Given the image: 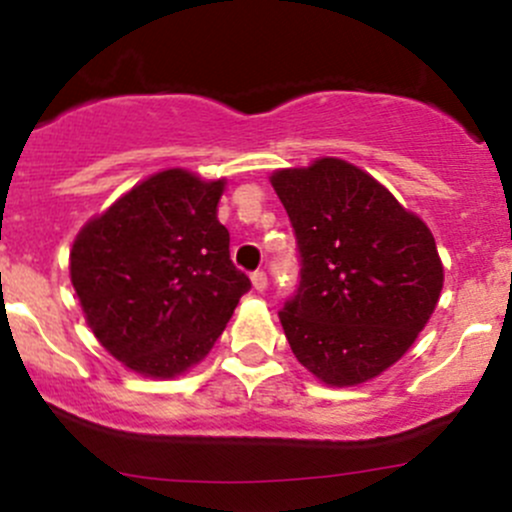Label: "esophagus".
<instances>
[{"label": "esophagus", "mask_w": 512, "mask_h": 512, "mask_svg": "<svg viewBox=\"0 0 512 512\" xmlns=\"http://www.w3.org/2000/svg\"><path fill=\"white\" fill-rule=\"evenodd\" d=\"M250 279H252V287H255L257 292H265V289H267V274L265 272H262V270L252 272Z\"/></svg>", "instance_id": "34e87169"}]
</instances>
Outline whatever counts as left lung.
I'll use <instances>...</instances> for the list:
<instances>
[{
    "label": "left lung",
    "mask_w": 512,
    "mask_h": 512,
    "mask_svg": "<svg viewBox=\"0 0 512 512\" xmlns=\"http://www.w3.org/2000/svg\"><path fill=\"white\" fill-rule=\"evenodd\" d=\"M297 235L301 279L279 311L292 353L331 387L402 358L444 287L437 242L387 188L336 157L270 176Z\"/></svg>",
    "instance_id": "8db88e82"
}]
</instances>
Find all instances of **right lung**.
<instances>
[{
  "label": "right lung",
  "instance_id": "add662e5",
  "mask_svg": "<svg viewBox=\"0 0 512 512\" xmlns=\"http://www.w3.org/2000/svg\"><path fill=\"white\" fill-rule=\"evenodd\" d=\"M223 188L225 179L159 171L73 240L71 282L90 331L144 378L201 363L250 289L218 220Z\"/></svg>",
  "mask_w": 512,
  "mask_h": 512
}]
</instances>
